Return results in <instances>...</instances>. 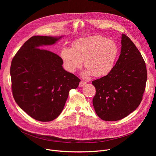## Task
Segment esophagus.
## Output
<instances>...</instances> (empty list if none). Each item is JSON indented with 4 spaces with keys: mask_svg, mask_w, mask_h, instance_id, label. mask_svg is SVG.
Returning <instances> with one entry per match:
<instances>
[{
    "mask_svg": "<svg viewBox=\"0 0 156 156\" xmlns=\"http://www.w3.org/2000/svg\"><path fill=\"white\" fill-rule=\"evenodd\" d=\"M87 84V82L86 81H81L80 82V84H79V87H82L83 86H84L85 85Z\"/></svg>",
    "mask_w": 156,
    "mask_h": 156,
    "instance_id": "1",
    "label": "esophagus"
}]
</instances>
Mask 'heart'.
Segmentation results:
<instances>
[{
  "instance_id": "b5f03b06",
  "label": "heart",
  "mask_w": 156,
  "mask_h": 156,
  "mask_svg": "<svg viewBox=\"0 0 156 156\" xmlns=\"http://www.w3.org/2000/svg\"><path fill=\"white\" fill-rule=\"evenodd\" d=\"M118 52V47L112 40L94 36L76 40L71 48L63 47L60 55L68 71L74 73L81 68L84 61L87 68L84 75L100 77L107 75L112 69Z\"/></svg>"
}]
</instances>
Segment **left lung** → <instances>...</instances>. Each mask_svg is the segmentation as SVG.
Returning a JSON list of instances; mask_svg holds the SVG:
<instances>
[{"mask_svg":"<svg viewBox=\"0 0 156 156\" xmlns=\"http://www.w3.org/2000/svg\"><path fill=\"white\" fill-rule=\"evenodd\" d=\"M121 54L107 75L92 81L93 105L97 116L114 121L126 117L140 105L147 78L143 57L130 38L121 37Z\"/></svg>","mask_w":156,"mask_h":156,"instance_id":"8db88e82","label":"left lung"}]
</instances>
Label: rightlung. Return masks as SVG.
Instances as JSON below:
<instances>
[{"instance_id":"right-lung-1","label":"right lung","mask_w":156,"mask_h":156,"mask_svg":"<svg viewBox=\"0 0 156 156\" xmlns=\"http://www.w3.org/2000/svg\"><path fill=\"white\" fill-rule=\"evenodd\" d=\"M62 37L34 36L16 54L11 66L13 97L30 116L37 121H51L64 109L70 90L80 80L64 69L61 57L39 48L55 44Z\"/></svg>"}]
</instances>
